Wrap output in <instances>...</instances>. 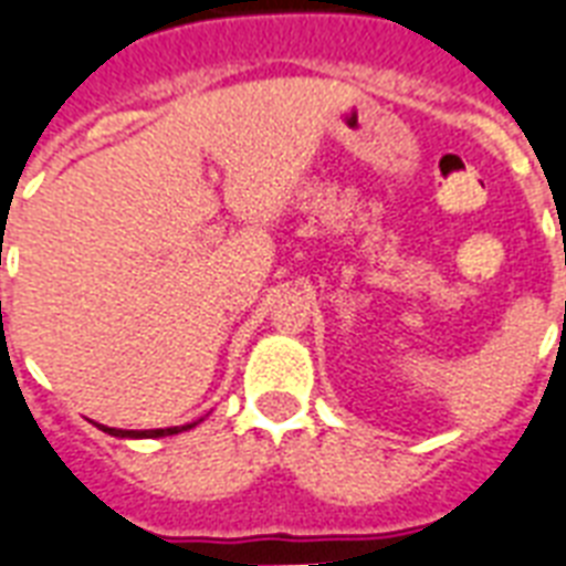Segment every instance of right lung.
Returning <instances> with one entry per match:
<instances>
[{"label":"right lung","instance_id":"obj_1","mask_svg":"<svg viewBox=\"0 0 566 566\" xmlns=\"http://www.w3.org/2000/svg\"><path fill=\"white\" fill-rule=\"evenodd\" d=\"M101 427V424H97ZM192 424H184V427H159V430H118V427H101L103 433H109V437H118V439H159V437H175L180 430H189Z\"/></svg>","mask_w":566,"mask_h":566}]
</instances>
